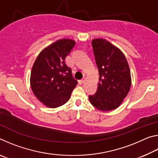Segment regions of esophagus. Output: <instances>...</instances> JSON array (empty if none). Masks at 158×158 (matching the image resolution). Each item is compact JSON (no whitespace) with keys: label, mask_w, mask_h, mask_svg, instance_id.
<instances>
[{"label":"esophagus","mask_w":158,"mask_h":158,"mask_svg":"<svg viewBox=\"0 0 158 158\" xmlns=\"http://www.w3.org/2000/svg\"><path fill=\"white\" fill-rule=\"evenodd\" d=\"M84 82H85V79H82L79 80V83L80 85H82L83 84H84Z\"/></svg>","instance_id":"1"}]
</instances>
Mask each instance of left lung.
<instances>
[{"mask_svg": "<svg viewBox=\"0 0 158 158\" xmlns=\"http://www.w3.org/2000/svg\"><path fill=\"white\" fill-rule=\"evenodd\" d=\"M93 53L99 71L97 92L89 96L91 105L102 111L117 109L132 84L130 69L123 53L105 39H93Z\"/></svg>", "mask_w": 158, "mask_h": 158, "instance_id": "1", "label": "left lung"}]
</instances>
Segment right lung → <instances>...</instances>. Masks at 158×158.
Here are the masks:
<instances>
[{"instance_id": "right-lung-1", "label": "right lung", "mask_w": 158, "mask_h": 158, "mask_svg": "<svg viewBox=\"0 0 158 158\" xmlns=\"http://www.w3.org/2000/svg\"><path fill=\"white\" fill-rule=\"evenodd\" d=\"M70 39H60L45 47L32 68L30 83L34 95L50 108L63 105L77 85L65 58L75 45Z\"/></svg>"}]
</instances>
